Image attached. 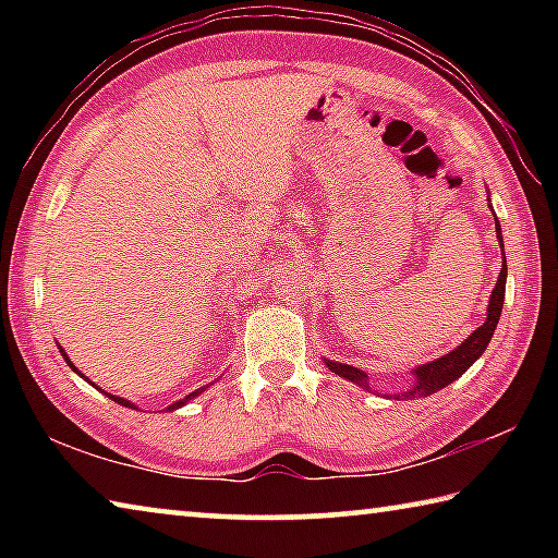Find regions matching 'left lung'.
I'll return each instance as SVG.
<instances>
[{"mask_svg":"<svg viewBox=\"0 0 558 558\" xmlns=\"http://www.w3.org/2000/svg\"><path fill=\"white\" fill-rule=\"evenodd\" d=\"M495 229H497V239L499 245H502V253H505V243H502V229H499V223L495 221ZM505 282H507V260L502 270H499V278L495 282V290L493 295H489V305H487V319L483 325H480L475 332H472L465 342L460 347L452 349L446 356L436 359V362H428V364H421L413 369L415 381L411 389H405L401 393V399H423V396H430L440 389H446L448 384H452L456 379H460L462 374H465L472 364L477 362L480 356L489 344V339L495 335V327L499 323V315H502V305H505ZM325 364L332 369L337 376H344V379L354 381L359 386H364V389H369V374L356 369V366H349V364H339L332 362V359H325Z\"/></svg>","mask_w":558,"mask_h":558,"instance_id":"left-lung-1","label":"left lung"}]
</instances>
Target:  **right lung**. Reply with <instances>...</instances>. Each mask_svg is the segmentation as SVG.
<instances>
[{
    "label": "right lung",
    "mask_w": 558,
    "mask_h": 558,
    "mask_svg": "<svg viewBox=\"0 0 558 558\" xmlns=\"http://www.w3.org/2000/svg\"><path fill=\"white\" fill-rule=\"evenodd\" d=\"M59 349H61V347H59ZM61 354H63V359H65V364H69V366H71V369H73L75 374H81L78 369H75V364L71 362V359H69V354H65V352H63V349H61ZM81 376H83V374H81ZM83 379H86V376H83ZM90 384H93V381H90ZM93 386H96V384H93ZM202 391H204V389H196V391H192V393H189V396H186V399H182V401H177V403H172V405H169V411H174V409H182V405H184L186 401H192V399H194V396H199ZM106 396H110V399H112V401H116V403H120V405H128V409H135V403H130L128 399H120V396H112V393H106Z\"/></svg>",
    "instance_id": "1"
}]
</instances>
